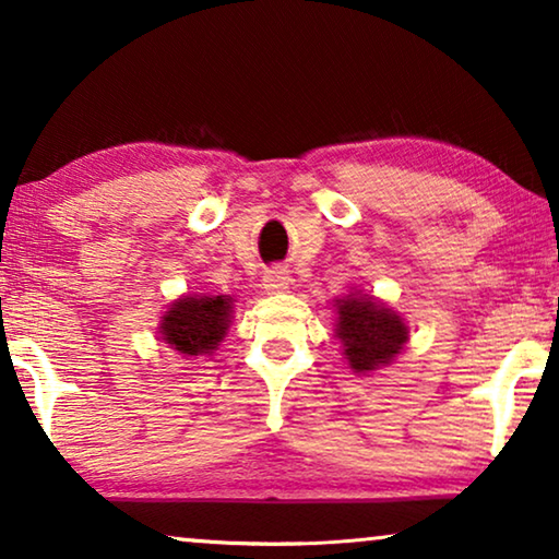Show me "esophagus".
I'll return each mask as SVG.
<instances>
[{
  "label": "esophagus",
  "instance_id": "1",
  "mask_svg": "<svg viewBox=\"0 0 559 559\" xmlns=\"http://www.w3.org/2000/svg\"><path fill=\"white\" fill-rule=\"evenodd\" d=\"M289 272L287 266H272V270L264 272V289H270V293H282V289L289 287Z\"/></svg>",
  "mask_w": 559,
  "mask_h": 559
}]
</instances>
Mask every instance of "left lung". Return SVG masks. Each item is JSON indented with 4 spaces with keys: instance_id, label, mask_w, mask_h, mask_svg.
Wrapping results in <instances>:
<instances>
[{
    "instance_id": "1",
    "label": "left lung",
    "mask_w": 559,
    "mask_h": 559,
    "mask_svg": "<svg viewBox=\"0 0 559 559\" xmlns=\"http://www.w3.org/2000/svg\"><path fill=\"white\" fill-rule=\"evenodd\" d=\"M338 338L354 371H373L392 361L407 343V325L371 297L338 300Z\"/></svg>"
}]
</instances>
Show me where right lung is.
Returning a JSON list of instances; mask_svg holds the SVG:
<instances>
[{
    "label": "right lung",
    "mask_w": 559,
    "mask_h": 559,
    "mask_svg": "<svg viewBox=\"0 0 559 559\" xmlns=\"http://www.w3.org/2000/svg\"><path fill=\"white\" fill-rule=\"evenodd\" d=\"M228 323H231V302L226 295L182 297L167 310L159 333L180 354L203 356L224 341Z\"/></svg>",
    "instance_id": "right-lung-1"
}]
</instances>
